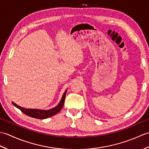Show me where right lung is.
<instances>
[{
  "label": "right lung",
  "mask_w": 149,
  "mask_h": 149,
  "mask_svg": "<svg viewBox=\"0 0 149 149\" xmlns=\"http://www.w3.org/2000/svg\"><path fill=\"white\" fill-rule=\"evenodd\" d=\"M66 91H67V90H66L64 93H63L61 99L60 100V102H59L58 105L50 109L45 110L38 109H28L17 105V104H15L14 102H12V104H13L16 107H17L18 109H20L22 113L26 114L27 116L38 119H45L56 115L57 113H58L61 110V109L63 108V104H64Z\"/></svg>",
  "instance_id": "obj_1"
}]
</instances>
